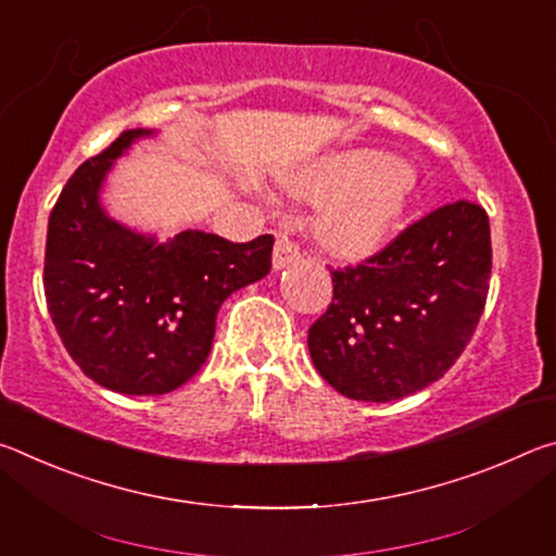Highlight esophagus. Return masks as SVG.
Listing matches in <instances>:
<instances>
[{"label": "esophagus", "instance_id": "1", "mask_svg": "<svg viewBox=\"0 0 556 556\" xmlns=\"http://www.w3.org/2000/svg\"><path fill=\"white\" fill-rule=\"evenodd\" d=\"M299 260H301L299 244L291 240L287 232H279L277 244H275V255H271V265H275V269H285L289 265H294V262H299Z\"/></svg>", "mask_w": 556, "mask_h": 556}]
</instances>
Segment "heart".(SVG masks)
<instances>
[{
  "label": "heart",
  "instance_id": "heart-1",
  "mask_svg": "<svg viewBox=\"0 0 556 556\" xmlns=\"http://www.w3.org/2000/svg\"><path fill=\"white\" fill-rule=\"evenodd\" d=\"M314 203H333L321 218V240L338 257L378 252L400 228L414 199V176L392 156L341 152L326 156L294 184Z\"/></svg>",
  "mask_w": 556,
  "mask_h": 556
}]
</instances>
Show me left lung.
Masks as SVG:
<instances>
[{
    "mask_svg": "<svg viewBox=\"0 0 556 556\" xmlns=\"http://www.w3.org/2000/svg\"><path fill=\"white\" fill-rule=\"evenodd\" d=\"M491 223L456 201L412 223L361 265L333 269V299L308 328L321 378L357 402L437 382L464 353L488 299Z\"/></svg>",
    "mask_w": 556,
    "mask_h": 556,
    "instance_id": "8db88e82",
    "label": "left lung"
}]
</instances>
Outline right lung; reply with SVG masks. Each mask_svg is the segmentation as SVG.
I'll list each match as a JSON object with an SVG mask.
<instances>
[{"instance_id":"add662e5","label":"right lung","mask_w":556,"mask_h":556,"mask_svg":"<svg viewBox=\"0 0 556 556\" xmlns=\"http://www.w3.org/2000/svg\"><path fill=\"white\" fill-rule=\"evenodd\" d=\"M127 129L78 166L46 235L43 291L65 351L102 388L166 394L201 370L215 316L232 291L267 277L271 235L230 242L184 230L166 242L112 220L100 205L108 172L139 137Z\"/></svg>"}]
</instances>
